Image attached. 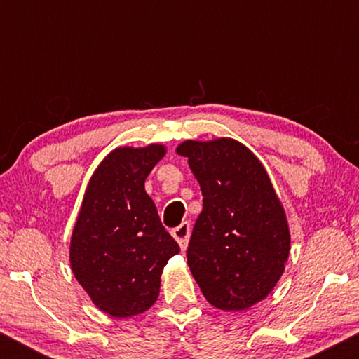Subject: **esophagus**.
<instances>
[{
	"label": "esophagus",
	"instance_id": "obj_1",
	"mask_svg": "<svg viewBox=\"0 0 359 359\" xmlns=\"http://www.w3.org/2000/svg\"><path fill=\"white\" fill-rule=\"evenodd\" d=\"M172 234H174V238L177 240V243L180 245V248L185 250V248H187L189 236H191V222H187V221L180 222L177 228L172 229Z\"/></svg>",
	"mask_w": 359,
	"mask_h": 359
}]
</instances>
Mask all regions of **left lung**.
<instances>
[{"instance_id":"1","label":"left lung","mask_w":359,"mask_h":359,"mask_svg":"<svg viewBox=\"0 0 359 359\" xmlns=\"http://www.w3.org/2000/svg\"><path fill=\"white\" fill-rule=\"evenodd\" d=\"M201 185L187 263L204 297L222 311H245L273 290L285 270L290 233L259 160L231 138L187 140L177 148Z\"/></svg>"}]
</instances>
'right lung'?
<instances>
[{
  "instance_id": "add662e5",
  "label": "right lung",
  "mask_w": 359,
  "mask_h": 359,
  "mask_svg": "<svg viewBox=\"0 0 359 359\" xmlns=\"http://www.w3.org/2000/svg\"><path fill=\"white\" fill-rule=\"evenodd\" d=\"M163 155L162 145L111 151L94 172L74 226V275L113 317L154 306L163 266L180 251L145 192L147 177Z\"/></svg>"
}]
</instances>
